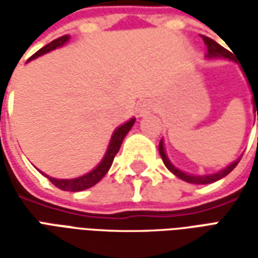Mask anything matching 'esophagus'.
Listing matches in <instances>:
<instances>
[{
	"label": "esophagus",
	"instance_id": "34e87169",
	"mask_svg": "<svg viewBox=\"0 0 258 258\" xmlns=\"http://www.w3.org/2000/svg\"><path fill=\"white\" fill-rule=\"evenodd\" d=\"M148 110H149V107H148V105H144V106H142V110H141V112L146 113V112H148Z\"/></svg>",
	"mask_w": 258,
	"mask_h": 258
}]
</instances>
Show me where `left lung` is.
Listing matches in <instances>:
<instances>
[{"label": "left lung", "instance_id": "1", "mask_svg": "<svg viewBox=\"0 0 258 258\" xmlns=\"http://www.w3.org/2000/svg\"><path fill=\"white\" fill-rule=\"evenodd\" d=\"M202 38H203L206 47H207V56H209V58L221 56V58H228V59H232V60H235L232 53L229 52L228 49H225L224 47H221L220 44H217L214 40H211V38H209V37H206V36H202ZM251 91H253V88H251ZM253 96H254V98H253V102H254V109L257 110V121H258V92L257 94H254V91H253ZM159 152H160V156H162L163 163L166 164V167H167L168 170L174 174V175H177L178 178L184 179V181L190 182V184H211V182H216V181L224 178L225 175H228V174L231 173L233 168L238 166L239 160H240V159L235 160V162H233L232 164H229L227 168H224V170H221V171H218V173L216 174H209V175H202V177H198V175H189V174L182 173L181 170H178L177 167H174L173 164L170 163V160L167 159V156H166V153H164L163 141H160V144H159Z\"/></svg>", "mask_w": 258, "mask_h": 258}]
</instances>
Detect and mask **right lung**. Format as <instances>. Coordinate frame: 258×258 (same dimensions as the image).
Returning <instances> with one entry per match:
<instances>
[{
	"instance_id": "right-lung-1",
	"label": "right lung",
	"mask_w": 258,
	"mask_h": 258,
	"mask_svg": "<svg viewBox=\"0 0 258 258\" xmlns=\"http://www.w3.org/2000/svg\"><path fill=\"white\" fill-rule=\"evenodd\" d=\"M69 38L70 37L66 34V36H62L56 38V40H53L49 44H47L45 47H42L41 49H38L33 56L29 58L34 59L37 56H41L44 53L49 52V51H52L55 48L62 47L64 42L69 41ZM135 123V118H131L130 121H127L123 125H120L116 131H114V134H113L112 140H110V144H109V148H107V152L105 157H103V160L99 163V166L95 167L91 173L85 174L83 177H79V178H73V179H58V178H51V177H48V179L52 182L56 188L62 190H70V192H79V190H84L88 189L91 186H94L95 184H98L99 181H101L103 177H105V174L109 171V168L112 166L113 160H114V156L117 155L118 149H120V146H121V142H123L124 137L128 134V131L131 130V127L134 125Z\"/></svg>"
}]
</instances>
